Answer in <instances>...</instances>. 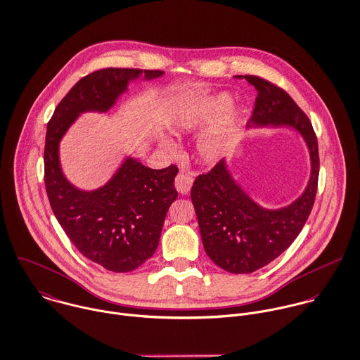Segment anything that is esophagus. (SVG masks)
Listing matches in <instances>:
<instances>
[{"instance_id":"34e87169","label":"esophagus","mask_w":360,"mask_h":360,"mask_svg":"<svg viewBox=\"0 0 360 360\" xmlns=\"http://www.w3.org/2000/svg\"><path fill=\"white\" fill-rule=\"evenodd\" d=\"M193 186V179L190 176H186L184 173H179L174 180V187L180 194H187Z\"/></svg>"}]
</instances>
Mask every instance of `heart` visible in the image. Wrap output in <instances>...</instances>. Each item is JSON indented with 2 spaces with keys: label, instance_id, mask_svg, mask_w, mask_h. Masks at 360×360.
I'll use <instances>...</instances> for the list:
<instances>
[{
  "label": "heart",
  "instance_id": "obj_1",
  "mask_svg": "<svg viewBox=\"0 0 360 360\" xmlns=\"http://www.w3.org/2000/svg\"><path fill=\"white\" fill-rule=\"evenodd\" d=\"M229 102L231 99L228 95H221L207 103H202L198 106H187L181 109L174 119V125H173L174 132L177 134L188 132L207 124L208 121L217 117L222 110H225ZM221 134H222V128H217L210 135H207L204 141L200 143V155L204 160L211 162L219 155Z\"/></svg>",
  "mask_w": 360,
  "mask_h": 360
}]
</instances>
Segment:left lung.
<instances>
[{
	"label": "left lung",
	"instance_id": "obj_1",
	"mask_svg": "<svg viewBox=\"0 0 360 360\" xmlns=\"http://www.w3.org/2000/svg\"><path fill=\"white\" fill-rule=\"evenodd\" d=\"M238 78H244L257 91L250 122L255 127L295 128L304 138L311 159L304 193L281 210L257 205L233 180L224 159L195 179L191 201L205 252L228 272L250 274L281 255L303 229L316 200L320 159L311 122L282 88L257 75Z\"/></svg>",
	"mask_w": 360,
	"mask_h": 360
}]
</instances>
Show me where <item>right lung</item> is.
Here are the masks:
<instances>
[{
  "mask_svg": "<svg viewBox=\"0 0 360 360\" xmlns=\"http://www.w3.org/2000/svg\"><path fill=\"white\" fill-rule=\"evenodd\" d=\"M142 74L153 79L163 71L103 68L81 78L56 108L46 132L44 184L51 210L78 251L113 272H129L153 255L177 198L173 183L179 169L155 170L128 158L108 184L82 191L64 177L58 145L81 113L108 112Z\"/></svg>",
  "mask_w": 360,
  "mask_h": 360,
  "instance_id": "add662e5",
  "label": "right lung"
}]
</instances>
